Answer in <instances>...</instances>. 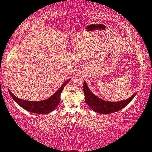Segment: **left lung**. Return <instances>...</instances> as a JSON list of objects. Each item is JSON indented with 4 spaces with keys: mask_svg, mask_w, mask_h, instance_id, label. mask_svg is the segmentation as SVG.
Segmentation results:
<instances>
[{
    "mask_svg": "<svg viewBox=\"0 0 152 152\" xmlns=\"http://www.w3.org/2000/svg\"><path fill=\"white\" fill-rule=\"evenodd\" d=\"M83 92L86 104L94 111L103 114H111V113L116 112V111L121 110L128 104L136 95V93H135L126 100L115 102H107L99 98L94 95L88 88L86 81H84L83 83Z\"/></svg>",
    "mask_w": 152,
    "mask_h": 152,
    "instance_id": "left-lung-1",
    "label": "left lung"
}]
</instances>
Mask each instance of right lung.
Wrapping results in <instances>:
<instances>
[{
  "label": "right lung",
  "instance_id": "add662e5",
  "mask_svg": "<svg viewBox=\"0 0 152 152\" xmlns=\"http://www.w3.org/2000/svg\"><path fill=\"white\" fill-rule=\"evenodd\" d=\"M70 79L67 80L62 84V86L59 88L55 93L50 97L48 99H45L42 101H27L25 99H22L17 97L13 94L11 93L10 90H8L9 93L10 94L11 97L12 99L16 102L22 107V108L26 109V111H30V112L34 113V114H45L50 113L53 110H55V108L58 106V104L60 102V95L62 91L64 89V86L66 85V83L69 81Z\"/></svg>",
  "mask_w": 152,
  "mask_h": 152
}]
</instances>
